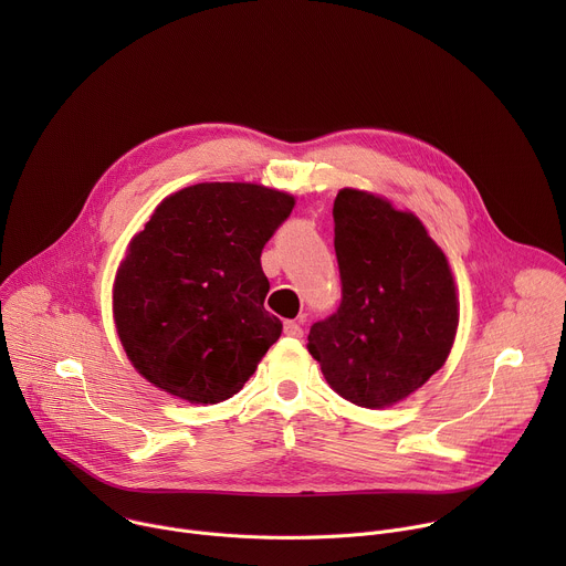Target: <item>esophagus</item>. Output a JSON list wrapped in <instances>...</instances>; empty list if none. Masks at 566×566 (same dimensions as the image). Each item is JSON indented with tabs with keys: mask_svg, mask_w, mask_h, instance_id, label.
I'll return each instance as SVG.
<instances>
[{
	"mask_svg": "<svg viewBox=\"0 0 566 566\" xmlns=\"http://www.w3.org/2000/svg\"><path fill=\"white\" fill-rule=\"evenodd\" d=\"M302 334H304V329H302L300 322H293V319L284 322V336H289V338H302Z\"/></svg>",
	"mask_w": 566,
	"mask_h": 566,
	"instance_id": "obj_1",
	"label": "esophagus"
}]
</instances>
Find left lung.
I'll list each match as a JSON object with an SVG mask.
<instances>
[{"label": "left lung", "instance_id": "8db88e82", "mask_svg": "<svg viewBox=\"0 0 566 566\" xmlns=\"http://www.w3.org/2000/svg\"><path fill=\"white\" fill-rule=\"evenodd\" d=\"M334 221L343 302L311 327L308 354L336 394L382 410L446 365L459 327L454 275L423 221L387 197L343 188Z\"/></svg>", "mask_w": 566, "mask_h": 566}]
</instances>
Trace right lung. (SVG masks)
<instances>
[{
  "label": "right lung",
  "mask_w": 566,
  "mask_h": 566,
  "mask_svg": "<svg viewBox=\"0 0 566 566\" xmlns=\"http://www.w3.org/2000/svg\"><path fill=\"white\" fill-rule=\"evenodd\" d=\"M295 197L260 184H197L156 206L127 244L112 313L134 369L214 406L255 374L282 322L264 308L262 249Z\"/></svg>",
  "instance_id": "add662e5"
}]
</instances>
